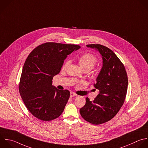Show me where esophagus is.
I'll list each match as a JSON object with an SVG mask.
<instances>
[{"label": "esophagus", "instance_id": "34e87169", "mask_svg": "<svg viewBox=\"0 0 148 148\" xmlns=\"http://www.w3.org/2000/svg\"><path fill=\"white\" fill-rule=\"evenodd\" d=\"M70 96L71 97H76L77 96V94H76L75 92H70Z\"/></svg>", "mask_w": 148, "mask_h": 148}]
</instances>
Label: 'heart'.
<instances>
[{
	"label": "heart",
	"instance_id": "1",
	"mask_svg": "<svg viewBox=\"0 0 148 148\" xmlns=\"http://www.w3.org/2000/svg\"><path fill=\"white\" fill-rule=\"evenodd\" d=\"M97 62V58L91 54L86 53L83 54L79 58V63L82 69L87 70L88 71H90L93 68L94 65L96 64ZM70 61H66L64 66L63 68H66L69 64Z\"/></svg>",
	"mask_w": 148,
	"mask_h": 148
}]
</instances>
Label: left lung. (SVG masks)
<instances>
[{"label": "left lung", "mask_w": 148, "mask_h": 148, "mask_svg": "<svg viewBox=\"0 0 148 148\" xmlns=\"http://www.w3.org/2000/svg\"><path fill=\"white\" fill-rule=\"evenodd\" d=\"M86 46L98 51L102 66L94 84L98 94L93 101L86 98L80 113L85 120L97 125L109 121L119 111L126 96L128 78L123 64L110 49L97 44Z\"/></svg>", "instance_id": "1"}]
</instances>
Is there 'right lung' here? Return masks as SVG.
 I'll use <instances>...</instances> for the list:
<instances>
[{"label": "right lung", "instance_id": "obj_1", "mask_svg": "<svg viewBox=\"0 0 148 148\" xmlns=\"http://www.w3.org/2000/svg\"><path fill=\"white\" fill-rule=\"evenodd\" d=\"M80 46L46 43L35 48L27 57L21 76L19 91L29 111L36 118L50 121L63 112L70 96L53 84L64 60Z\"/></svg>", "mask_w": 148, "mask_h": 148}]
</instances>
